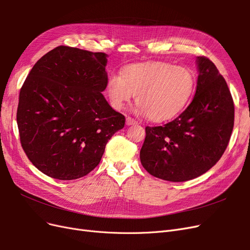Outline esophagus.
<instances>
[{"mask_svg":"<svg viewBox=\"0 0 250 250\" xmlns=\"http://www.w3.org/2000/svg\"><path fill=\"white\" fill-rule=\"evenodd\" d=\"M134 124H138V121H135L134 119H132L130 117L126 118V125L130 126V125H134Z\"/></svg>","mask_w":250,"mask_h":250,"instance_id":"esophagus-1","label":"esophagus"}]
</instances>
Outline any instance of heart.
<instances>
[{"label":"heart","instance_id":"1","mask_svg":"<svg viewBox=\"0 0 250 250\" xmlns=\"http://www.w3.org/2000/svg\"><path fill=\"white\" fill-rule=\"evenodd\" d=\"M195 88L196 76L188 67L152 62L127 65L121 75L111 74L105 92L115 109H123L135 95L140 113L154 122H166L184 111Z\"/></svg>","mask_w":250,"mask_h":250}]
</instances>
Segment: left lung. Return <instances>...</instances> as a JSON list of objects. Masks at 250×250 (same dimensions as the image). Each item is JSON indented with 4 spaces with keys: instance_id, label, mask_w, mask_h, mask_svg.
<instances>
[{
    "instance_id": "8db88e82",
    "label": "left lung",
    "mask_w": 250,
    "mask_h": 250,
    "mask_svg": "<svg viewBox=\"0 0 250 250\" xmlns=\"http://www.w3.org/2000/svg\"><path fill=\"white\" fill-rule=\"evenodd\" d=\"M197 86L192 102L175 120L146 127L140 152L143 167L168 181L202 175L220 160L233 128V101L226 81L207 57L196 58Z\"/></svg>"
}]
</instances>
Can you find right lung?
Returning a JSON list of instances; mask_svg holds the SVG:
<instances>
[{
    "mask_svg": "<svg viewBox=\"0 0 250 250\" xmlns=\"http://www.w3.org/2000/svg\"><path fill=\"white\" fill-rule=\"evenodd\" d=\"M108 55L59 46L30 71L20 92L17 122L21 147L35 167L60 180L85 176L125 124L108 104Z\"/></svg>",
    "mask_w": 250,
    "mask_h": 250,
    "instance_id": "obj_1",
    "label": "right lung"
}]
</instances>
